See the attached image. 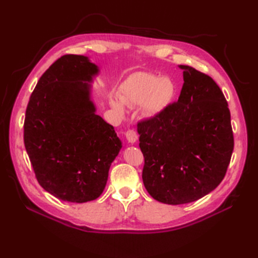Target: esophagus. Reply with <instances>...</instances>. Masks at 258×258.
Wrapping results in <instances>:
<instances>
[{
  "instance_id": "esophagus-1",
  "label": "esophagus",
  "mask_w": 258,
  "mask_h": 258,
  "mask_svg": "<svg viewBox=\"0 0 258 258\" xmlns=\"http://www.w3.org/2000/svg\"><path fill=\"white\" fill-rule=\"evenodd\" d=\"M125 135H126V140H127L128 143H131V144H134L139 139L138 134H136L134 131H132V130H128Z\"/></svg>"
}]
</instances>
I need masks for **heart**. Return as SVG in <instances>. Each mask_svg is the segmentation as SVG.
Listing matches in <instances>:
<instances>
[{
  "label": "heart",
  "instance_id": "b5f03b06",
  "mask_svg": "<svg viewBox=\"0 0 258 258\" xmlns=\"http://www.w3.org/2000/svg\"><path fill=\"white\" fill-rule=\"evenodd\" d=\"M175 95V85L172 80L152 73H135L122 84L118 98H113L111 105L118 114L123 115L124 105L140 106L146 116L161 114Z\"/></svg>",
  "mask_w": 258,
  "mask_h": 258
}]
</instances>
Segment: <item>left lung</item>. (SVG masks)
Listing matches in <instances>:
<instances>
[{
    "label": "left lung",
    "mask_w": 258,
    "mask_h": 258,
    "mask_svg": "<svg viewBox=\"0 0 258 258\" xmlns=\"http://www.w3.org/2000/svg\"><path fill=\"white\" fill-rule=\"evenodd\" d=\"M179 68L184 84L178 101L138 125L144 186L153 199L169 205L215 189L234 149L231 113L220 86L194 68Z\"/></svg>",
    "instance_id": "left-lung-1"
}]
</instances>
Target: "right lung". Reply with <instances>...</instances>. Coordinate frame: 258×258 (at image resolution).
Listing matches in <instances>:
<instances>
[{"label": "right lung", "mask_w": 258, "mask_h": 258, "mask_svg": "<svg viewBox=\"0 0 258 258\" xmlns=\"http://www.w3.org/2000/svg\"><path fill=\"white\" fill-rule=\"evenodd\" d=\"M97 73L86 56L63 55L41 76L27 104V155L38 184L58 200H96L122 147L91 101L89 82Z\"/></svg>", "instance_id": "right-lung-1"}]
</instances>
